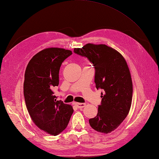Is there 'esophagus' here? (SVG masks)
Here are the masks:
<instances>
[{
  "label": "esophagus",
  "mask_w": 159,
  "mask_h": 159,
  "mask_svg": "<svg viewBox=\"0 0 159 159\" xmlns=\"http://www.w3.org/2000/svg\"><path fill=\"white\" fill-rule=\"evenodd\" d=\"M75 104L79 109H81L85 106V103H75Z\"/></svg>",
  "instance_id": "esophagus-1"
}]
</instances>
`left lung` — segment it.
<instances>
[{
  "label": "left lung",
  "instance_id": "obj_1",
  "mask_svg": "<svg viewBox=\"0 0 159 159\" xmlns=\"http://www.w3.org/2000/svg\"><path fill=\"white\" fill-rule=\"evenodd\" d=\"M74 52L93 64L95 87L104 90L97 116L89 119L90 126L99 133L112 132L126 118L131 105L133 84L127 62L119 52L105 44H87Z\"/></svg>",
  "mask_w": 159,
  "mask_h": 159
}]
</instances>
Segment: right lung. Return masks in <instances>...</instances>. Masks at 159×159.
<instances>
[{
  "instance_id": "right-lung-1",
  "label": "right lung",
  "mask_w": 159,
  "mask_h": 159,
  "mask_svg": "<svg viewBox=\"0 0 159 159\" xmlns=\"http://www.w3.org/2000/svg\"><path fill=\"white\" fill-rule=\"evenodd\" d=\"M71 50L49 48L39 52L28 64L24 95L30 117L36 125L51 135H57L68 126L74 109L57 101L53 91L59 84L60 66Z\"/></svg>"
}]
</instances>
